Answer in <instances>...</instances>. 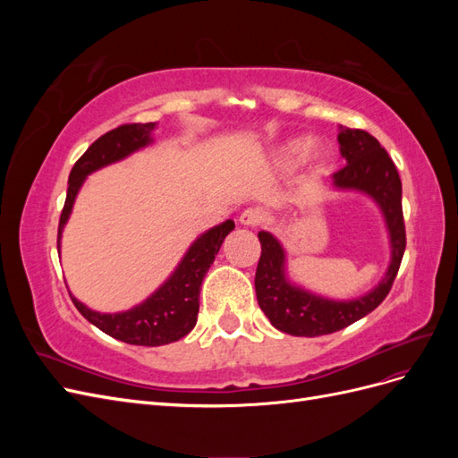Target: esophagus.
I'll return each mask as SVG.
<instances>
[{
  "label": "esophagus",
  "instance_id": "34e87169",
  "mask_svg": "<svg viewBox=\"0 0 458 458\" xmlns=\"http://www.w3.org/2000/svg\"><path fill=\"white\" fill-rule=\"evenodd\" d=\"M263 219H266V214H263L259 208H246L239 217L241 224L246 227H258L263 224Z\"/></svg>",
  "mask_w": 458,
  "mask_h": 458
}]
</instances>
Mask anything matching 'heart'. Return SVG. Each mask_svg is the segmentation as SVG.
<instances>
[{"label": "heart", "instance_id": "obj_1", "mask_svg": "<svg viewBox=\"0 0 458 458\" xmlns=\"http://www.w3.org/2000/svg\"><path fill=\"white\" fill-rule=\"evenodd\" d=\"M306 148H308V145L303 143V141H290L288 145H284V147L281 148V158H283L284 162H293V160H296L298 157H301L303 152H306ZM308 157H310V158H317V157H318V150H317L315 147H310V148H308Z\"/></svg>", "mask_w": 458, "mask_h": 458}]
</instances>
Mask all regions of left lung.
Here are the masks:
<instances>
[{"label":"left lung","mask_w":458,"mask_h":458,"mask_svg":"<svg viewBox=\"0 0 458 458\" xmlns=\"http://www.w3.org/2000/svg\"><path fill=\"white\" fill-rule=\"evenodd\" d=\"M342 157L348 160L335 174L340 189L363 191L377 200L387 221L392 237V263L382 283L363 298L332 301L313 296L288 284L284 279V252L273 234L258 233L261 256L256 269V296L261 311L275 328L293 336H323L342 330L377 310L390 294L407 246L401 179L386 148L365 130L342 128L338 133Z\"/></svg>","instance_id":"left-lung-1"}]
</instances>
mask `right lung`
<instances>
[{"mask_svg": "<svg viewBox=\"0 0 458 458\" xmlns=\"http://www.w3.org/2000/svg\"><path fill=\"white\" fill-rule=\"evenodd\" d=\"M155 130V123H122V126L106 131L99 140L93 141L89 148L81 155L68 177L66 200L59 219V234L57 248L61 241V233L71 216L76 192L88 174L103 168V165L116 162L130 152L150 143V131ZM234 229V224L227 219L208 233H204L197 242L191 246V250L179 263L175 273L170 276L168 283L158 288L141 306H137L126 313L116 315H101L88 310L84 303L72 298L76 310L84 315L91 325H95L105 335L113 336L133 345H164L187 336L197 325L199 315V296L200 284L206 271L214 263L221 244L225 237Z\"/></svg>", "mask_w": 458, "mask_h": 458, "instance_id": "add662e5", "label": "right lung"}]
</instances>
